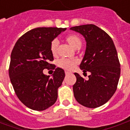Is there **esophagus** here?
Segmentation results:
<instances>
[{
  "label": "esophagus",
  "instance_id": "esophagus-1",
  "mask_svg": "<svg viewBox=\"0 0 130 130\" xmlns=\"http://www.w3.org/2000/svg\"><path fill=\"white\" fill-rule=\"evenodd\" d=\"M70 74V72H67V71L65 72V74H66V75H68V74Z\"/></svg>",
  "mask_w": 130,
  "mask_h": 130
}]
</instances>
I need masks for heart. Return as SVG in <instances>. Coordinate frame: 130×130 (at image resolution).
I'll use <instances>...</instances> for the list:
<instances>
[{"mask_svg":"<svg viewBox=\"0 0 130 130\" xmlns=\"http://www.w3.org/2000/svg\"><path fill=\"white\" fill-rule=\"evenodd\" d=\"M65 41L69 44V45L75 49L80 48L82 44L81 38L78 35L74 34L68 35L65 37ZM58 46V40H54L51 42L50 50L54 56H56L57 55ZM77 64H78V60L76 59H60L58 61V66L60 68L68 71L72 70Z\"/></svg>","mask_w":130,"mask_h":130,"instance_id":"obj_1","label":"heart"}]
</instances>
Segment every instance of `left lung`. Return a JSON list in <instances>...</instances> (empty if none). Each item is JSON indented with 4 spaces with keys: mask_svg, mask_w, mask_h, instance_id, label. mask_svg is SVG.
Returning <instances> with one entry per match:
<instances>
[{
    "mask_svg": "<svg viewBox=\"0 0 130 130\" xmlns=\"http://www.w3.org/2000/svg\"><path fill=\"white\" fill-rule=\"evenodd\" d=\"M79 32L86 41V48L80 69L90 72L85 80L74 73L76 82L73 86L76 100L88 108H97L106 103L117 89L120 65L113 40L103 30L93 24L70 28Z\"/></svg>",
    "mask_w": 130,
    "mask_h": 130,
    "instance_id": "obj_1",
    "label": "left lung"
}]
</instances>
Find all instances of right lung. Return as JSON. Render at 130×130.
I'll use <instances>...</instances> for the list:
<instances>
[{"label": "right lung", "instance_id": "right-lung-1", "mask_svg": "<svg viewBox=\"0 0 130 130\" xmlns=\"http://www.w3.org/2000/svg\"><path fill=\"white\" fill-rule=\"evenodd\" d=\"M62 28H36L23 35L11 54L9 76L16 95L24 105L35 111L52 106L58 98L65 72L49 61L54 60L50 45L54 38L65 31ZM53 67L52 77L43 70Z\"/></svg>", "mask_w": 130, "mask_h": 130}]
</instances>
